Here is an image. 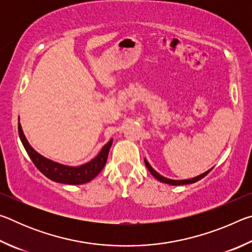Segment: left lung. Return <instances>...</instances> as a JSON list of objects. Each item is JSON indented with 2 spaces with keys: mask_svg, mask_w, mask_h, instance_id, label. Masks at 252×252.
I'll list each match as a JSON object with an SVG mask.
<instances>
[{
  "mask_svg": "<svg viewBox=\"0 0 252 252\" xmlns=\"http://www.w3.org/2000/svg\"><path fill=\"white\" fill-rule=\"evenodd\" d=\"M144 163H146L148 170H149V171H150V173H151L152 176L155 177L156 179H158V180L161 181V182H163V183H168V185H172V186H181V185H190V183H194V182H197V181H199V180H201L202 178L206 177L207 174L211 171V169H210V170H208L207 172H204V173H202V174H200V176L195 177V178L188 179V180H172V179L164 178V177H162L161 174L158 173V172L156 171V170L153 169L150 164H149V162H148L147 160H144Z\"/></svg>",
  "mask_w": 252,
  "mask_h": 252,
  "instance_id": "8db88e82",
  "label": "left lung"
}]
</instances>
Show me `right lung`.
<instances>
[{"label":"right lung","instance_id":"1","mask_svg":"<svg viewBox=\"0 0 252 252\" xmlns=\"http://www.w3.org/2000/svg\"><path fill=\"white\" fill-rule=\"evenodd\" d=\"M19 135L21 141L23 143V147L27 150L29 157L35 167L40 170V171L44 174L46 178L50 180L65 183V185H82V183H87L94 179L97 174L106 163V159H108L110 148L112 146L113 140L105 144L102 148L99 155H97L94 159L91 160L88 163L80 165V167H67V165L60 164L58 162L51 161L46 158L39 155L34 149L30 146L27 138L22 131V127L19 123Z\"/></svg>","mask_w":252,"mask_h":252}]
</instances>
